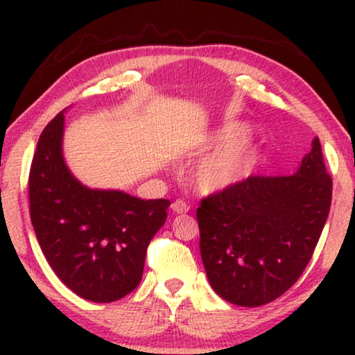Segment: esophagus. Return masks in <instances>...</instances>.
I'll list each match as a JSON object with an SVG mask.
<instances>
[{
    "label": "esophagus",
    "instance_id": "34e87169",
    "mask_svg": "<svg viewBox=\"0 0 355 355\" xmlns=\"http://www.w3.org/2000/svg\"><path fill=\"white\" fill-rule=\"evenodd\" d=\"M171 210L174 213H187L189 210H191V207H189L184 200H174L171 205Z\"/></svg>",
    "mask_w": 355,
    "mask_h": 355
}]
</instances>
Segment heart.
I'll list each match as a JSON object with an SVG mask.
<instances>
[{
	"mask_svg": "<svg viewBox=\"0 0 355 355\" xmlns=\"http://www.w3.org/2000/svg\"><path fill=\"white\" fill-rule=\"evenodd\" d=\"M247 134L249 129L245 125H227L213 137V144L231 145L244 139ZM254 163L255 152L250 145H231L208 155L197 164L193 171V184L203 193L221 192L239 182Z\"/></svg>",
	"mask_w": 355,
	"mask_h": 355,
	"instance_id": "obj_1",
	"label": "heart"
}]
</instances>
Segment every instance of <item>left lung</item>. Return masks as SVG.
Segmentation results:
<instances>
[{"label":"left lung","instance_id":"left-lung-1","mask_svg":"<svg viewBox=\"0 0 355 355\" xmlns=\"http://www.w3.org/2000/svg\"><path fill=\"white\" fill-rule=\"evenodd\" d=\"M322 145L291 176H249L202 198L200 254L213 291L241 307L284 294L312 259L331 207Z\"/></svg>","mask_w":355,"mask_h":355}]
</instances>
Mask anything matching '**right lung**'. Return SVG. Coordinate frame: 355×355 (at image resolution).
Masks as SVG:
<instances>
[{
    "mask_svg": "<svg viewBox=\"0 0 355 355\" xmlns=\"http://www.w3.org/2000/svg\"><path fill=\"white\" fill-rule=\"evenodd\" d=\"M62 113L43 129L32 159V226L46 261L72 293L92 302H114L139 286L147 247L171 202L77 181L62 157Z\"/></svg>",
    "mask_w": 355,
    "mask_h": 355,
    "instance_id": "obj_1",
    "label": "right lung"
}]
</instances>
